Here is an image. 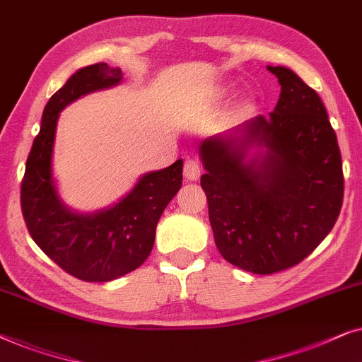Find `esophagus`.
I'll return each mask as SVG.
<instances>
[{
  "label": "esophagus",
  "mask_w": 362,
  "mask_h": 362,
  "mask_svg": "<svg viewBox=\"0 0 362 362\" xmlns=\"http://www.w3.org/2000/svg\"><path fill=\"white\" fill-rule=\"evenodd\" d=\"M202 173V168L199 165V162L194 160V158H187L185 163H184V175L187 180H197V178L200 177Z\"/></svg>",
  "instance_id": "34e87169"
}]
</instances>
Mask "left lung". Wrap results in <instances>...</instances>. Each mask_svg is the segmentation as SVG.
Here are the masks:
<instances>
[{"label":"left lung","instance_id":"obj_1","mask_svg":"<svg viewBox=\"0 0 362 362\" xmlns=\"http://www.w3.org/2000/svg\"><path fill=\"white\" fill-rule=\"evenodd\" d=\"M268 71L281 86L273 112L200 146L216 248L257 274L305 259L334 226L344 195L338 139L320 95L288 67ZM252 146L260 153L247 161Z\"/></svg>","mask_w":362,"mask_h":362}]
</instances>
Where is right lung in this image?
Wrapping results in <instances>:
<instances>
[{"instance_id": "obj_1", "label": "right lung", "mask_w": 362, "mask_h": 362, "mask_svg": "<svg viewBox=\"0 0 362 362\" xmlns=\"http://www.w3.org/2000/svg\"><path fill=\"white\" fill-rule=\"evenodd\" d=\"M120 81L119 67L98 62L74 72L51 95L21 182V210L31 238L57 267L83 281H110L141 267L152 252L162 211L182 187L184 162L178 158L142 175L119 204L105 210L76 214L61 202L52 178L59 112L81 95Z\"/></svg>"}]
</instances>
